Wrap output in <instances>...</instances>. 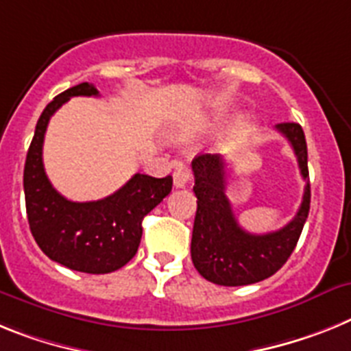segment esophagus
<instances>
[{"label":"esophagus","instance_id":"1","mask_svg":"<svg viewBox=\"0 0 351 351\" xmlns=\"http://www.w3.org/2000/svg\"><path fill=\"white\" fill-rule=\"evenodd\" d=\"M173 180H175V187L178 189L191 184V180H193V171H191V167H189L185 162H176L175 173H173Z\"/></svg>","mask_w":351,"mask_h":351}]
</instances>
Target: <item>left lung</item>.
I'll list each match as a JSON object with an SVG mask.
<instances>
[{"mask_svg":"<svg viewBox=\"0 0 351 351\" xmlns=\"http://www.w3.org/2000/svg\"><path fill=\"white\" fill-rule=\"evenodd\" d=\"M276 129L293 148L300 175L307 184L297 215L272 233L252 234L239 226L226 196L224 158L205 154L193 160L197 210L191 256L197 272L213 285L245 286L263 281L288 261L300 239L311 205L306 136L302 127L293 121L279 123Z\"/></svg>","mask_w":351,"mask_h":351,"instance_id":"8db88e82","label":"left lung"}]
</instances>
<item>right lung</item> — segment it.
I'll use <instances>...</instances> for the list:
<instances>
[{
    "instance_id": "1",
    "label": "right lung",
    "mask_w": 351,
    "mask_h": 351,
    "mask_svg": "<svg viewBox=\"0 0 351 351\" xmlns=\"http://www.w3.org/2000/svg\"><path fill=\"white\" fill-rule=\"evenodd\" d=\"M97 97L81 83L54 97L36 121L24 164V197L33 239L45 256L84 274L114 272L132 260L143 234V219L171 193L173 178L136 175L111 196L77 203L58 193L45 175L42 146L47 123L70 97Z\"/></svg>"
}]
</instances>
